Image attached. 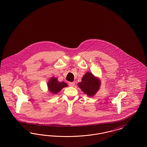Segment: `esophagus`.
<instances>
[{"mask_svg": "<svg viewBox=\"0 0 147 147\" xmlns=\"http://www.w3.org/2000/svg\"><path fill=\"white\" fill-rule=\"evenodd\" d=\"M75 83L74 82H69V85L70 86H74Z\"/></svg>", "mask_w": 147, "mask_h": 147, "instance_id": "1", "label": "esophagus"}]
</instances>
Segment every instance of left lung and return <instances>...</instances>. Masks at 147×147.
<instances>
[{
    "label": "left lung",
    "instance_id": "1",
    "mask_svg": "<svg viewBox=\"0 0 147 147\" xmlns=\"http://www.w3.org/2000/svg\"><path fill=\"white\" fill-rule=\"evenodd\" d=\"M80 89L88 96H94L100 89L101 81L90 72H86L82 78V82L78 84Z\"/></svg>",
    "mask_w": 147,
    "mask_h": 147
}]
</instances>
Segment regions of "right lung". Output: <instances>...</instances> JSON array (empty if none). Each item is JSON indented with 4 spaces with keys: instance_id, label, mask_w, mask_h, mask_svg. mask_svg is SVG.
<instances>
[{
    "instance_id": "right-lung-1",
    "label": "right lung",
    "mask_w": 147,
    "mask_h": 147,
    "mask_svg": "<svg viewBox=\"0 0 147 147\" xmlns=\"http://www.w3.org/2000/svg\"><path fill=\"white\" fill-rule=\"evenodd\" d=\"M48 89L52 94H57L63 88L68 86V84L64 82H59L56 77H52L49 79L47 83Z\"/></svg>"
}]
</instances>
